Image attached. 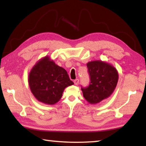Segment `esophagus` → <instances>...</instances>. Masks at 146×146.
Wrapping results in <instances>:
<instances>
[{
    "label": "esophagus",
    "mask_w": 146,
    "mask_h": 146,
    "mask_svg": "<svg viewBox=\"0 0 146 146\" xmlns=\"http://www.w3.org/2000/svg\"><path fill=\"white\" fill-rule=\"evenodd\" d=\"M74 83H75V85H78V83H79V80H78V78L75 79V80H74Z\"/></svg>",
    "instance_id": "obj_1"
}]
</instances>
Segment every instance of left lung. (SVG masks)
<instances>
[{"mask_svg":"<svg viewBox=\"0 0 146 146\" xmlns=\"http://www.w3.org/2000/svg\"><path fill=\"white\" fill-rule=\"evenodd\" d=\"M90 83L82 88L83 96L89 103L95 104L108 98L117 86L118 73L115 67L102 60L91 61L87 64Z\"/></svg>","mask_w":146,"mask_h":146,"instance_id":"left-lung-1","label":"left lung"}]
</instances>
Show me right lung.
<instances>
[{"instance_id":"1","label":"right lung","mask_w":146,"mask_h":146,"mask_svg":"<svg viewBox=\"0 0 146 146\" xmlns=\"http://www.w3.org/2000/svg\"><path fill=\"white\" fill-rule=\"evenodd\" d=\"M28 82L34 97L49 105L58 102L64 89L74 84L65 69L56 65L48 56L38 60L31 69Z\"/></svg>"}]
</instances>
